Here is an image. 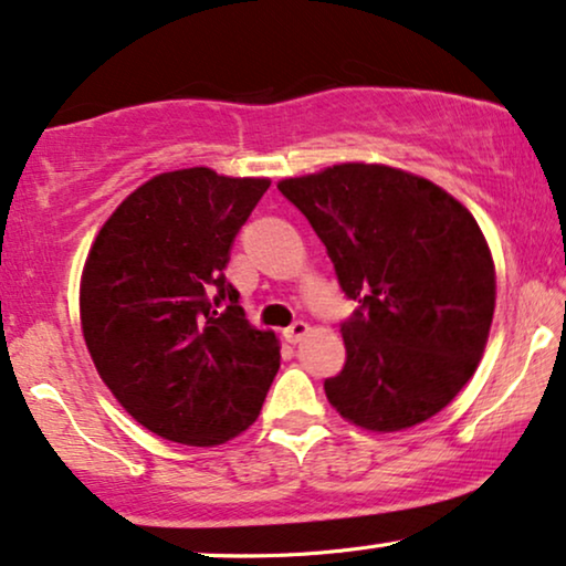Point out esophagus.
<instances>
[{
	"mask_svg": "<svg viewBox=\"0 0 566 566\" xmlns=\"http://www.w3.org/2000/svg\"><path fill=\"white\" fill-rule=\"evenodd\" d=\"M307 331H311V326H307L305 321H295L290 328H284V338H287L290 344H297L307 336Z\"/></svg>",
	"mask_w": 566,
	"mask_h": 566,
	"instance_id": "obj_1",
	"label": "esophagus"
}]
</instances>
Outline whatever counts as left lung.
Segmentation results:
<instances>
[{
    "label": "left lung",
    "instance_id": "obj_1",
    "mask_svg": "<svg viewBox=\"0 0 566 566\" xmlns=\"http://www.w3.org/2000/svg\"><path fill=\"white\" fill-rule=\"evenodd\" d=\"M279 191L326 245L359 307L342 323L344 370L323 382L334 409L398 432L453 401L481 359L494 315V263L469 209L386 165L344 163Z\"/></svg>",
    "mask_w": 566,
    "mask_h": 566
}]
</instances>
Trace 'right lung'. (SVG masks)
<instances>
[{
  "label": "right lung",
  "instance_id": "obj_1",
  "mask_svg": "<svg viewBox=\"0 0 566 566\" xmlns=\"http://www.w3.org/2000/svg\"><path fill=\"white\" fill-rule=\"evenodd\" d=\"M266 178L209 168L163 172L126 196L82 271L90 357L149 432L220 446L259 417L279 370L271 331H255L224 276Z\"/></svg>",
  "mask_w": 566,
  "mask_h": 566
}]
</instances>
